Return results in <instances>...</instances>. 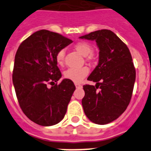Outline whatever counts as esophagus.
Returning <instances> with one entry per match:
<instances>
[{
	"instance_id": "1",
	"label": "esophagus",
	"mask_w": 151,
	"mask_h": 151,
	"mask_svg": "<svg viewBox=\"0 0 151 151\" xmlns=\"http://www.w3.org/2000/svg\"><path fill=\"white\" fill-rule=\"evenodd\" d=\"M75 86H76V87H81V84L78 83H75Z\"/></svg>"
}]
</instances>
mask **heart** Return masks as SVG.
Listing matches in <instances>:
<instances>
[{
    "instance_id": "b5f03b06",
    "label": "heart",
    "mask_w": 151,
    "mask_h": 151,
    "mask_svg": "<svg viewBox=\"0 0 151 151\" xmlns=\"http://www.w3.org/2000/svg\"><path fill=\"white\" fill-rule=\"evenodd\" d=\"M74 49L81 54L82 56L86 57V60L91 61L94 59V55L92 53V47L91 44L86 41H80L74 45ZM65 52L64 50H60L56 54V61L58 65H63L64 61ZM88 69L87 68H70L64 72V75L66 79L79 83L88 74Z\"/></svg>"
}]
</instances>
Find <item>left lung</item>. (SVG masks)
Segmentation results:
<instances>
[{
  "label": "left lung",
  "instance_id": "left-lung-1",
  "mask_svg": "<svg viewBox=\"0 0 151 151\" xmlns=\"http://www.w3.org/2000/svg\"><path fill=\"white\" fill-rule=\"evenodd\" d=\"M95 40L99 48V62L87 80L96 85L83 86L82 106L86 116L97 124L112 122L130 104L136 70L128 47L110 30H99L80 37Z\"/></svg>",
  "mask_w": 151,
  "mask_h": 151
}]
</instances>
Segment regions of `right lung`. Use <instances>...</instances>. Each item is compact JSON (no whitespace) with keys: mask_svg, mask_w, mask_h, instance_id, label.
<instances>
[{"mask_svg":"<svg viewBox=\"0 0 151 151\" xmlns=\"http://www.w3.org/2000/svg\"><path fill=\"white\" fill-rule=\"evenodd\" d=\"M72 42L58 33L40 30L24 40L17 49L14 87L22 111L37 124H57L67 112L76 87L68 79L55 83L61 78L55 57Z\"/></svg>","mask_w":151,"mask_h":151,"instance_id":"1","label":"right lung"}]
</instances>
